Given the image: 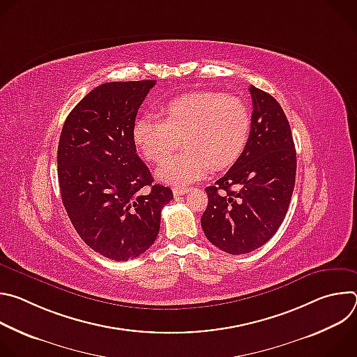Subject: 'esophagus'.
I'll use <instances>...</instances> for the list:
<instances>
[{"label": "esophagus", "instance_id": "1", "mask_svg": "<svg viewBox=\"0 0 357 357\" xmlns=\"http://www.w3.org/2000/svg\"><path fill=\"white\" fill-rule=\"evenodd\" d=\"M192 188H174V196H181V195H185Z\"/></svg>", "mask_w": 357, "mask_h": 357}]
</instances>
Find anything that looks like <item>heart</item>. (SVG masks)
<instances>
[{
	"label": "heart",
	"instance_id": "obj_1",
	"mask_svg": "<svg viewBox=\"0 0 357 357\" xmlns=\"http://www.w3.org/2000/svg\"><path fill=\"white\" fill-rule=\"evenodd\" d=\"M161 120L141 117L132 126V141L149 162H161L183 141V152L164 161L158 181L183 186L215 171L230 168L247 145L251 116L244 101L220 91H192L158 107Z\"/></svg>",
	"mask_w": 357,
	"mask_h": 357
}]
</instances>
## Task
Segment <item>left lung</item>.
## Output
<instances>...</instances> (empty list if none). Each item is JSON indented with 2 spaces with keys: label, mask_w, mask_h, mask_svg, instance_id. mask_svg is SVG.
Returning <instances> with one entry per match:
<instances>
[{
  "label": "left lung",
  "mask_w": 357,
  "mask_h": 357,
  "mask_svg": "<svg viewBox=\"0 0 357 357\" xmlns=\"http://www.w3.org/2000/svg\"><path fill=\"white\" fill-rule=\"evenodd\" d=\"M248 90L252 114L247 145L225 176L205 189L208 208L200 219L208 240L234 256L261 247L277 233L296 174L295 145L282 107L271 94L254 86Z\"/></svg>",
  "instance_id": "obj_1"
}]
</instances>
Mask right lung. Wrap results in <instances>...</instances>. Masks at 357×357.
Wrapping results in <instances>:
<instances>
[{
    "instance_id": "add662e5",
    "label": "right lung",
    "mask_w": 357,
    "mask_h": 357,
    "mask_svg": "<svg viewBox=\"0 0 357 357\" xmlns=\"http://www.w3.org/2000/svg\"><path fill=\"white\" fill-rule=\"evenodd\" d=\"M155 80L103 83L69 113L59 138L58 178L66 213L82 240L114 261L135 259L155 241L172 190L152 183L132 126ZM148 187V191H142Z\"/></svg>"
}]
</instances>
